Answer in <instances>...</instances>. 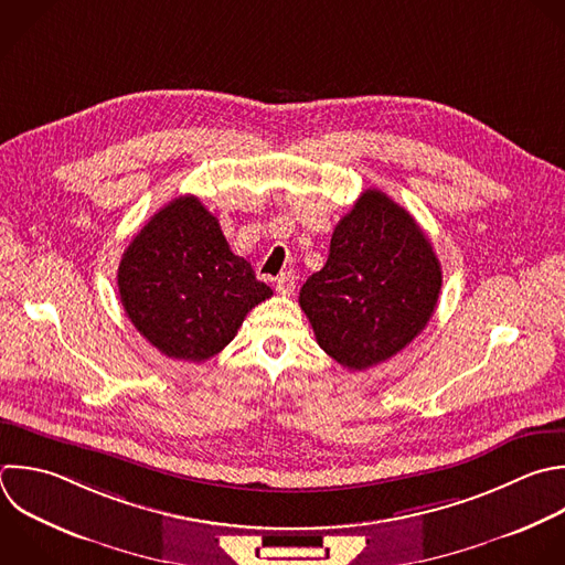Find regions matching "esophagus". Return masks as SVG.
I'll return each instance as SVG.
<instances>
[{
	"label": "esophagus",
	"instance_id": "esophagus-1",
	"mask_svg": "<svg viewBox=\"0 0 565 565\" xmlns=\"http://www.w3.org/2000/svg\"><path fill=\"white\" fill-rule=\"evenodd\" d=\"M294 287H296V278H294L291 271H285V274H280V276L276 278V291H278L280 296H291Z\"/></svg>",
	"mask_w": 565,
	"mask_h": 565
}]
</instances>
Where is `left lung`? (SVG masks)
<instances>
[{
  "label": "left lung",
  "instance_id": "left-lung-1",
  "mask_svg": "<svg viewBox=\"0 0 565 565\" xmlns=\"http://www.w3.org/2000/svg\"><path fill=\"white\" fill-rule=\"evenodd\" d=\"M439 289V260L415 218L384 192L366 190L335 225L329 258L298 300L320 349L364 371L419 335Z\"/></svg>",
  "mask_w": 565,
  "mask_h": 565
}]
</instances>
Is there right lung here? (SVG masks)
Returning a JSON list of instances; mask_svg holds the SVG:
<instances>
[{
  "label": "right lung",
  "instance_id": "1",
  "mask_svg": "<svg viewBox=\"0 0 565 565\" xmlns=\"http://www.w3.org/2000/svg\"><path fill=\"white\" fill-rule=\"evenodd\" d=\"M121 305L137 331L161 353L205 362L236 335L271 289L236 256L196 196L161 207L121 256Z\"/></svg>",
  "mask_w": 565,
  "mask_h": 565
}]
</instances>
